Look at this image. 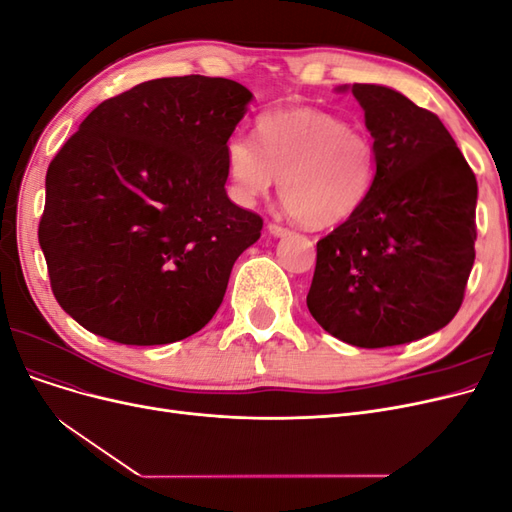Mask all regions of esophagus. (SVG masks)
<instances>
[{"instance_id": "obj_1", "label": "esophagus", "mask_w": 512, "mask_h": 512, "mask_svg": "<svg viewBox=\"0 0 512 512\" xmlns=\"http://www.w3.org/2000/svg\"><path fill=\"white\" fill-rule=\"evenodd\" d=\"M267 230H269V235H273V237H286V235H288V232H290V230H288L286 226H280V224H273V222H271V224L267 226Z\"/></svg>"}]
</instances>
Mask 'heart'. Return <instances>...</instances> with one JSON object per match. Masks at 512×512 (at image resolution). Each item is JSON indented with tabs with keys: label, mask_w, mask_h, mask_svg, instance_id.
<instances>
[{
	"label": "heart",
	"mask_w": 512,
	"mask_h": 512,
	"mask_svg": "<svg viewBox=\"0 0 512 512\" xmlns=\"http://www.w3.org/2000/svg\"><path fill=\"white\" fill-rule=\"evenodd\" d=\"M260 145L243 134L226 147L232 192L254 203L280 181L288 213L309 230L337 228L361 213L378 177L371 138L318 108H286L260 119Z\"/></svg>",
	"instance_id": "1"
}]
</instances>
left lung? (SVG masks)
Listing matches in <instances>:
<instances>
[{
	"label": "left lung",
	"instance_id": "left-lung-1",
	"mask_svg": "<svg viewBox=\"0 0 512 512\" xmlns=\"http://www.w3.org/2000/svg\"><path fill=\"white\" fill-rule=\"evenodd\" d=\"M378 153L365 207L316 245L307 307L359 348L414 342L455 318L474 265L472 168L444 123L384 85L354 83Z\"/></svg>",
	"mask_w": 512,
	"mask_h": 512
}]
</instances>
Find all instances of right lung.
<instances>
[{
  "mask_svg": "<svg viewBox=\"0 0 512 512\" xmlns=\"http://www.w3.org/2000/svg\"><path fill=\"white\" fill-rule=\"evenodd\" d=\"M252 91L170 76L104 100L46 173L38 228L57 303L100 337L173 344L218 312L262 218L230 203L226 147Z\"/></svg>",
  "mask_w": 512,
  "mask_h": 512,
  "instance_id": "add662e5",
  "label": "right lung"
}]
</instances>
